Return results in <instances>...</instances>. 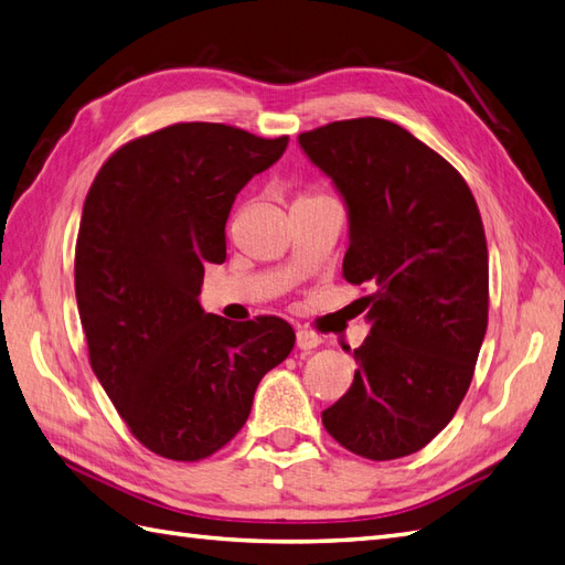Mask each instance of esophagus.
I'll return each instance as SVG.
<instances>
[{"label":"esophagus","instance_id":"34e87169","mask_svg":"<svg viewBox=\"0 0 565 565\" xmlns=\"http://www.w3.org/2000/svg\"><path fill=\"white\" fill-rule=\"evenodd\" d=\"M321 335H316L313 330H297V348L299 350H316L321 345Z\"/></svg>","mask_w":565,"mask_h":565}]
</instances>
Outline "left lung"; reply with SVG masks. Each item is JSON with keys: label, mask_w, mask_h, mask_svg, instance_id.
Masks as SVG:
<instances>
[{"label": "left lung", "mask_w": 565, "mask_h": 565, "mask_svg": "<svg viewBox=\"0 0 565 565\" xmlns=\"http://www.w3.org/2000/svg\"><path fill=\"white\" fill-rule=\"evenodd\" d=\"M305 156L345 201L348 282H369L371 326L350 391L323 409L326 431L369 460L424 448L470 388L489 319V252L458 170L388 119L299 134Z\"/></svg>", "instance_id": "8db88e82"}]
</instances>
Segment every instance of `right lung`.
<instances>
[{"instance_id": "add662e5", "label": "right lung", "mask_w": 565, "mask_h": 565, "mask_svg": "<svg viewBox=\"0 0 565 565\" xmlns=\"http://www.w3.org/2000/svg\"><path fill=\"white\" fill-rule=\"evenodd\" d=\"M287 136L172 124L121 146L88 191L76 242V305L90 366L131 434L162 458L213 456L295 348L278 316L205 313L203 266L225 260L239 191L280 160Z\"/></svg>"}]
</instances>
